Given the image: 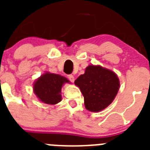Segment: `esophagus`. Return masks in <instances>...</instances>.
Returning a JSON list of instances; mask_svg holds the SVG:
<instances>
[{"label":"esophagus","mask_w":150,"mask_h":150,"mask_svg":"<svg viewBox=\"0 0 150 150\" xmlns=\"http://www.w3.org/2000/svg\"><path fill=\"white\" fill-rule=\"evenodd\" d=\"M67 78H68V79L70 80L71 82H74V75H72V74H71V75H68L67 76Z\"/></svg>","instance_id":"obj_1"}]
</instances>
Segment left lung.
<instances>
[{"label": "left lung", "instance_id": "1", "mask_svg": "<svg viewBox=\"0 0 150 150\" xmlns=\"http://www.w3.org/2000/svg\"><path fill=\"white\" fill-rule=\"evenodd\" d=\"M84 97L85 107L91 112L107 108L114 100L120 83L116 73L100 65H88L74 82Z\"/></svg>", "mask_w": 150, "mask_h": 150}]
</instances>
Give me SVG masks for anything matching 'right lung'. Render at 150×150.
<instances>
[{
  "label": "right lung",
  "mask_w": 150,
  "mask_h": 150,
  "mask_svg": "<svg viewBox=\"0 0 150 150\" xmlns=\"http://www.w3.org/2000/svg\"><path fill=\"white\" fill-rule=\"evenodd\" d=\"M67 83L70 81L64 76L46 72L34 82L33 90L41 102L54 105L62 100V88Z\"/></svg>",
  "instance_id": "right-lung-1"
}]
</instances>
